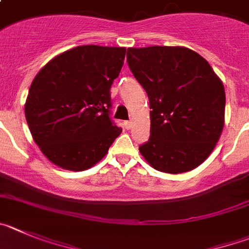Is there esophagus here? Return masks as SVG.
I'll list each match as a JSON object with an SVG mask.
<instances>
[{"mask_svg":"<svg viewBox=\"0 0 249 249\" xmlns=\"http://www.w3.org/2000/svg\"><path fill=\"white\" fill-rule=\"evenodd\" d=\"M124 127H126L127 129H131V127H132V121H126V122H124Z\"/></svg>","mask_w":249,"mask_h":249,"instance_id":"esophagus-1","label":"esophagus"}]
</instances>
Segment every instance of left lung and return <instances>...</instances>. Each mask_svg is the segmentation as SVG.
I'll use <instances>...</instances> for the list:
<instances>
[{
  "mask_svg": "<svg viewBox=\"0 0 249 249\" xmlns=\"http://www.w3.org/2000/svg\"><path fill=\"white\" fill-rule=\"evenodd\" d=\"M127 63L149 99L150 137L140 147L156 170L190 172L216 147L225 124V88L185 47L128 48Z\"/></svg>",
  "mask_w": 249,
  "mask_h": 249,
  "instance_id": "left-lung-1",
  "label": "left lung"
}]
</instances>
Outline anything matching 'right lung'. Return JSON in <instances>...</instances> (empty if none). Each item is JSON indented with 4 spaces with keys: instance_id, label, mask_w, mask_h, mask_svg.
Masks as SVG:
<instances>
[{
    "instance_id": "add662e5",
    "label": "right lung",
    "mask_w": 249,
    "mask_h": 249,
    "mask_svg": "<svg viewBox=\"0 0 249 249\" xmlns=\"http://www.w3.org/2000/svg\"><path fill=\"white\" fill-rule=\"evenodd\" d=\"M124 55L122 47L80 45L52 59L32 81L24 105L29 131L59 168L89 169L122 132L109 118V90Z\"/></svg>"
}]
</instances>
